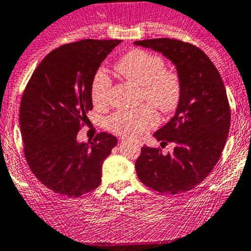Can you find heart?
<instances>
[{"label": "heart", "instance_id": "1", "mask_svg": "<svg viewBox=\"0 0 251 251\" xmlns=\"http://www.w3.org/2000/svg\"><path fill=\"white\" fill-rule=\"evenodd\" d=\"M117 73L126 80L140 86L145 100L161 112H173L177 107L181 96V85L177 76L164 70L160 56L135 49L127 52L117 61ZM111 80L99 73L92 83V101L96 106H103L108 100ZM157 114L151 106H142L129 111H118L107 121V126L114 133L139 138L155 127Z\"/></svg>", "mask_w": 251, "mask_h": 251}]
</instances>
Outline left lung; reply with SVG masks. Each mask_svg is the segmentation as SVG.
<instances>
[{
    "label": "left lung",
    "instance_id": "left-lung-1",
    "mask_svg": "<svg viewBox=\"0 0 251 251\" xmlns=\"http://www.w3.org/2000/svg\"><path fill=\"white\" fill-rule=\"evenodd\" d=\"M161 52L176 66L180 102L173 118L154 133L174 143L173 152L144 145L135 161L139 180L161 193L178 195L201 183L218 163L230 127V109L218 70L200 48L177 39L134 42Z\"/></svg>",
    "mask_w": 251,
    "mask_h": 251
}]
</instances>
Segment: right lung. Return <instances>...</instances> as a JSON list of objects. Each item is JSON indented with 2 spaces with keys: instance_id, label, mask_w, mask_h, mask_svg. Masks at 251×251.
Returning a JSON list of instances; mask_svg holds the SVG:
<instances>
[{
  "instance_id": "right-lung-1",
  "label": "right lung",
  "mask_w": 251,
  "mask_h": 251,
  "mask_svg": "<svg viewBox=\"0 0 251 251\" xmlns=\"http://www.w3.org/2000/svg\"><path fill=\"white\" fill-rule=\"evenodd\" d=\"M121 40L83 39L50 51L22 96L20 126L25 155L35 177L51 191L78 197L101 183L102 164L117 145L102 132L78 143L92 109V83L102 61Z\"/></svg>"
}]
</instances>
